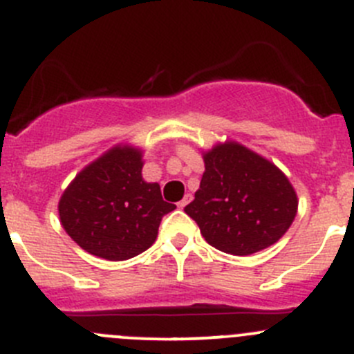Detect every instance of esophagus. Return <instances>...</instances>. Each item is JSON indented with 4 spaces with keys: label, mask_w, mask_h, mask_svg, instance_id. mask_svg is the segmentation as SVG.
I'll use <instances>...</instances> for the list:
<instances>
[{
    "label": "esophagus",
    "mask_w": 354,
    "mask_h": 354,
    "mask_svg": "<svg viewBox=\"0 0 354 354\" xmlns=\"http://www.w3.org/2000/svg\"><path fill=\"white\" fill-rule=\"evenodd\" d=\"M190 201H192V195H190V194H187V195H185V198H183V201H180V202H178V207H180V209H183L185 205H187L188 202H190Z\"/></svg>",
    "instance_id": "obj_1"
}]
</instances>
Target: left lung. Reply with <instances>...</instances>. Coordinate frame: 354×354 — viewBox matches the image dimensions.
I'll return each mask as SVG.
<instances>
[{
    "label": "left lung",
    "instance_id": "left-lung-1",
    "mask_svg": "<svg viewBox=\"0 0 354 354\" xmlns=\"http://www.w3.org/2000/svg\"><path fill=\"white\" fill-rule=\"evenodd\" d=\"M205 171L185 212L202 236L226 254L249 256L273 245L297 214V195L268 159L236 142L204 153Z\"/></svg>",
    "mask_w": 354,
    "mask_h": 354
}]
</instances>
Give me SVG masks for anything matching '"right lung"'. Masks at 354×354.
<instances>
[{
  "instance_id": "1",
  "label": "right lung",
  "mask_w": 354,
  "mask_h": 354,
  "mask_svg": "<svg viewBox=\"0 0 354 354\" xmlns=\"http://www.w3.org/2000/svg\"><path fill=\"white\" fill-rule=\"evenodd\" d=\"M142 150L115 145L84 167L58 202L60 223L86 252L124 261L149 249L162 216L174 211L159 183L142 178Z\"/></svg>"
}]
</instances>
